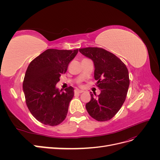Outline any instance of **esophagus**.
Returning <instances> with one entry per match:
<instances>
[{
	"label": "esophagus",
	"instance_id": "esophagus-1",
	"mask_svg": "<svg viewBox=\"0 0 160 160\" xmlns=\"http://www.w3.org/2000/svg\"><path fill=\"white\" fill-rule=\"evenodd\" d=\"M83 91L76 89V90L75 91V93H78V94H79V93H83Z\"/></svg>",
	"mask_w": 160,
	"mask_h": 160
}]
</instances>
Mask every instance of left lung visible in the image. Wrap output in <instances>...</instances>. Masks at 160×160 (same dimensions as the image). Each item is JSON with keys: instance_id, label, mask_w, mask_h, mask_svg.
<instances>
[{"instance_id": "1", "label": "left lung", "mask_w": 160, "mask_h": 160, "mask_svg": "<svg viewBox=\"0 0 160 160\" xmlns=\"http://www.w3.org/2000/svg\"><path fill=\"white\" fill-rule=\"evenodd\" d=\"M82 55L89 58L95 66L94 77L101 93H91L86 103L91 117L99 122L111 119L122 108L129 85V72L123 62L113 53L99 47L79 49Z\"/></svg>"}]
</instances>
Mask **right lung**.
Segmentation results:
<instances>
[{"label":"right lung","instance_id":"right-lung-1","mask_svg":"<svg viewBox=\"0 0 160 160\" xmlns=\"http://www.w3.org/2000/svg\"><path fill=\"white\" fill-rule=\"evenodd\" d=\"M77 52L78 49H49L28 66L22 84L26 103L33 117L43 124L55 126L66 118L74 89L70 86L59 91L56 84Z\"/></svg>","mask_w":160,"mask_h":160}]
</instances>
